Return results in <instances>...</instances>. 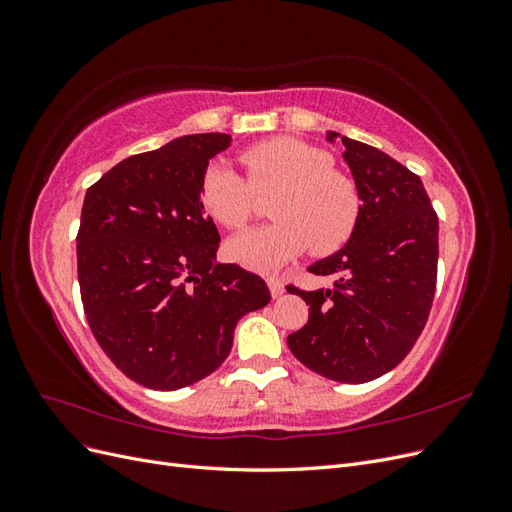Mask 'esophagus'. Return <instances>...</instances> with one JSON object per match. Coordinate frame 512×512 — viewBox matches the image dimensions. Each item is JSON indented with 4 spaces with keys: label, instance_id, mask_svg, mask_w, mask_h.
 Wrapping results in <instances>:
<instances>
[{
    "label": "esophagus",
    "instance_id": "obj_1",
    "mask_svg": "<svg viewBox=\"0 0 512 512\" xmlns=\"http://www.w3.org/2000/svg\"><path fill=\"white\" fill-rule=\"evenodd\" d=\"M267 284H269V290H271V297H273V299L282 297V294H284V282L280 280V277H277V275H269V277H267Z\"/></svg>",
    "mask_w": 512,
    "mask_h": 512
}]
</instances>
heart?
<instances>
[{
  "mask_svg": "<svg viewBox=\"0 0 512 512\" xmlns=\"http://www.w3.org/2000/svg\"><path fill=\"white\" fill-rule=\"evenodd\" d=\"M244 181L211 164L200 177V203L211 218L239 230L254 218L256 194H273L275 222L230 239L226 252L252 269H273L305 247L316 256L337 252L356 228L361 198L354 181L333 166L327 151L292 136H275L239 153Z\"/></svg>",
  "mask_w": 512,
  "mask_h": 512,
  "instance_id": "heart-1",
  "label": "heart"
}]
</instances>
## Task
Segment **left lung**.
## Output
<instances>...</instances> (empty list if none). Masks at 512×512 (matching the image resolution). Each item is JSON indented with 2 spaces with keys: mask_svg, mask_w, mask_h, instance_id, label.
Here are the masks:
<instances>
[{
  "mask_svg": "<svg viewBox=\"0 0 512 512\" xmlns=\"http://www.w3.org/2000/svg\"><path fill=\"white\" fill-rule=\"evenodd\" d=\"M342 143L361 215L342 250L307 267L333 275V286L290 288L309 305V320L288 335V348L316 374L359 384L397 367L425 329L438 282V215L412 170L348 136Z\"/></svg>",
  "mask_w": 512,
  "mask_h": 512,
  "instance_id": "1",
  "label": "left lung"
}]
</instances>
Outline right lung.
I'll use <instances>...</instances> for the list:
<instances>
[{
    "label": "right lung",
    "instance_id": "1",
    "mask_svg": "<svg viewBox=\"0 0 512 512\" xmlns=\"http://www.w3.org/2000/svg\"><path fill=\"white\" fill-rule=\"evenodd\" d=\"M228 134H190L126 158L85 194L76 235L89 329L123 376L156 391L207 378L243 314L265 307L260 275L215 265L220 232L200 203Z\"/></svg>",
    "mask_w": 512,
    "mask_h": 512
}]
</instances>
